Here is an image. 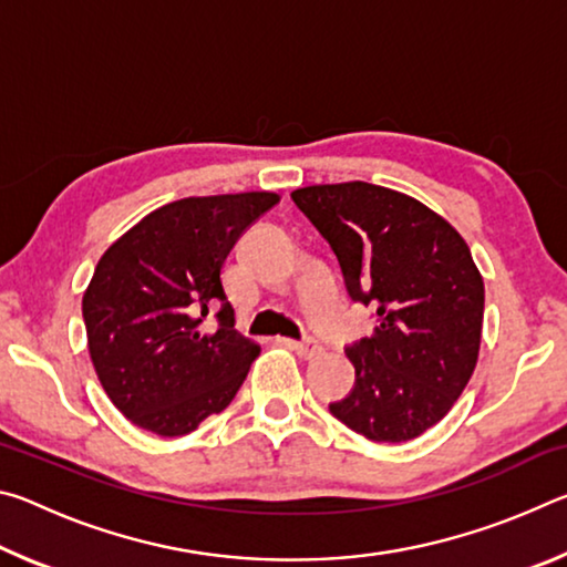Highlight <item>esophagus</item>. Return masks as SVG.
Returning a JSON list of instances; mask_svg holds the SVG:
<instances>
[{"label": "esophagus", "mask_w": 567, "mask_h": 567, "mask_svg": "<svg viewBox=\"0 0 567 567\" xmlns=\"http://www.w3.org/2000/svg\"><path fill=\"white\" fill-rule=\"evenodd\" d=\"M282 344H285V348H290V350H295L297 354H300V358H307V360H310V358H318V354L322 352V342L320 340H305V342H295V340H280Z\"/></svg>", "instance_id": "esophagus-1"}]
</instances>
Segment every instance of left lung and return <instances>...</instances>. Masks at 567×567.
<instances>
[{
	"instance_id": "obj_1",
	"label": "left lung",
	"mask_w": 567,
	"mask_h": 567,
	"mask_svg": "<svg viewBox=\"0 0 567 567\" xmlns=\"http://www.w3.org/2000/svg\"><path fill=\"white\" fill-rule=\"evenodd\" d=\"M338 255L354 302L372 305L370 338L344 348L350 395L330 412L372 443H405L443 420L473 375L485 285L457 229L402 192L340 182L292 192Z\"/></svg>"
}]
</instances>
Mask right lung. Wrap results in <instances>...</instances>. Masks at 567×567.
<instances>
[{"instance_id": "1", "label": "right lung", "mask_w": 567, "mask_h": 567, "mask_svg": "<svg viewBox=\"0 0 567 567\" xmlns=\"http://www.w3.org/2000/svg\"><path fill=\"white\" fill-rule=\"evenodd\" d=\"M275 192L185 197L155 209L100 257L82 297L94 372L142 430L179 437L223 412L260 344L235 330L223 265ZM218 310V328L204 324Z\"/></svg>"}]
</instances>
